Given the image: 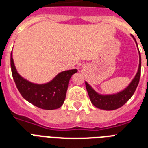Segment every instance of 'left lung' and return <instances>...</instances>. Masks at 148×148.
Instances as JSON below:
<instances>
[{"label": "left lung", "instance_id": "obj_1", "mask_svg": "<svg viewBox=\"0 0 148 148\" xmlns=\"http://www.w3.org/2000/svg\"><path fill=\"white\" fill-rule=\"evenodd\" d=\"M132 37L136 42V39H134V36H132ZM136 44L137 46V42H136ZM138 51H139V49H138ZM140 69H141V57H140V53L139 51V66H138V71H137V74L126 88L123 89L121 92L116 93V94H99L92 88V86L88 82H85L86 89L92 104L97 108L100 109H104V110H114V109L123 106L133 96L137 85L139 84Z\"/></svg>", "mask_w": 148, "mask_h": 148}]
</instances>
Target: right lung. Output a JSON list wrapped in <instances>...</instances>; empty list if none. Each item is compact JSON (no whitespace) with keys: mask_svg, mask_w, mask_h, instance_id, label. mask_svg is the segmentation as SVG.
<instances>
[{"mask_svg":"<svg viewBox=\"0 0 148 148\" xmlns=\"http://www.w3.org/2000/svg\"><path fill=\"white\" fill-rule=\"evenodd\" d=\"M11 73L17 88L25 100L40 109L53 110L64 104L71 76L77 69L62 71L46 84H35L23 78L18 73L11 53Z\"/></svg>","mask_w":148,"mask_h":148,"instance_id":"add662e5","label":"right lung"}]
</instances>
